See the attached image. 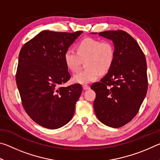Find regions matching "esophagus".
Masks as SVG:
<instances>
[{
    "instance_id": "esophagus-1",
    "label": "esophagus",
    "mask_w": 160,
    "mask_h": 160,
    "mask_svg": "<svg viewBox=\"0 0 160 160\" xmlns=\"http://www.w3.org/2000/svg\"><path fill=\"white\" fill-rule=\"evenodd\" d=\"M82 88H83V89L85 90H89V89H90V86L89 85H84L83 86H82Z\"/></svg>"
}]
</instances>
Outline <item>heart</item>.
Segmentation results:
<instances>
[{
  "instance_id": "b5f03b06",
  "label": "heart",
  "mask_w": 160,
  "mask_h": 160,
  "mask_svg": "<svg viewBox=\"0 0 160 160\" xmlns=\"http://www.w3.org/2000/svg\"><path fill=\"white\" fill-rule=\"evenodd\" d=\"M76 51L68 49L63 58L68 68L77 71L82 61L86 69L74 75L72 80L79 84H88L98 79L112 68L115 57L113 45L108 41L101 42L93 38H85L76 46Z\"/></svg>"
}]
</instances>
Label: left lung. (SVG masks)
Listing matches in <instances>:
<instances>
[{"label": "left lung", "mask_w": 160, "mask_h": 160, "mask_svg": "<svg viewBox=\"0 0 160 160\" xmlns=\"http://www.w3.org/2000/svg\"><path fill=\"white\" fill-rule=\"evenodd\" d=\"M99 35L113 42L115 57L108 73L91 85L96 92L94 112L105 125L120 128L135 117L145 99L147 63L140 46L127 32L106 31Z\"/></svg>", "instance_id": "8db88e82"}]
</instances>
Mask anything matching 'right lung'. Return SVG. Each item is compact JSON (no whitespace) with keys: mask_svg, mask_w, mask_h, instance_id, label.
<instances>
[{"mask_svg":"<svg viewBox=\"0 0 160 160\" xmlns=\"http://www.w3.org/2000/svg\"><path fill=\"white\" fill-rule=\"evenodd\" d=\"M82 33L42 31L20 51L16 83L22 104L29 117L44 128H59L73 116L82 88L62 86L70 78L63 56Z\"/></svg>","mask_w":160,"mask_h":160,"instance_id":"add662e5","label":"right lung"}]
</instances>
